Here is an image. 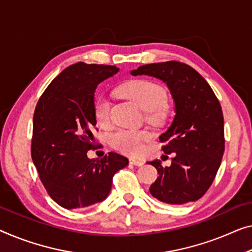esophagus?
Listing matches in <instances>:
<instances>
[{"label": "esophagus", "mask_w": 252, "mask_h": 252, "mask_svg": "<svg viewBox=\"0 0 252 252\" xmlns=\"http://www.w3.org/2000/svg\"><path fill=\"white\" fill-rule=\"evenodd\" d=\"M130 164L134 165V166H142L144 165V162L142 160H139V159H136V158H130Z\"/></svg>", "instance_id": "34e87169"}]
</instances>
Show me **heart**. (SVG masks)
I'll return each instance as SVG.
<instances>
[{
    "label": "heart",
    "mask_w": 252,
    "mask_h": 252,
    "mask_svg": "<svg viewBox=\"0 0 252 252\" xmlns=\"http://www.w3.org/2000/svg\"><path fill=\"white\" fill-rule=\"evenodd\" d=\"M119 92L136 103L142 111L149 112V118L152 120L162 118V105L166 97V93L162 86L147 79H134L123 84L119 88ZM110 99L106 96L97 97L94 104V112L99 125H107L110 120ZM152 137V133L146 130L119 129L111 134L110 142L120 152L126 155L137 156L142 153L145 144Z\"/></svg>",
    "instance_id": "heart-1"
}]
</instances>
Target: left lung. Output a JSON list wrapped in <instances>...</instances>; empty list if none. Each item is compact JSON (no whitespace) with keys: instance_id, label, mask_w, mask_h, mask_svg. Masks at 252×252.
Wrapping results in <instances>:
<instances>
[{"instance_id":"1","label":"left lung","mask_w":252,"mask_h":252,"mask_svg":"<svg viewBox=\"0 0 252 252\" xmlns=\"http://www.w3.org/2000/svg\"><path fill=\"white\" fill-rule=\"evenodd\" d=\"M130 73L162 80L174 102L173 121L159 137L166 142L163 152L174 153V157L166 167L159 159L148 162L159 174L149 188L150 193L172 205L198 200L212 186L224 154V119L219 99L208 82L185 63H152Z\"/></svg>"}]
</instances>
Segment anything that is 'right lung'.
Wrapping results in <instances>:
<instances>
[{
    "label": "right lung",
    "instance_id": "add662e5",
    "mask_svg": "<svg viewBox=\"0 0 252 252\" xmlns=\"http://www.w3.org/2000/svg\"><path fill=\"white\" fill-rule=\"evenodd\" d=\"M119 70L78 62L48 85L36 105L32 158L45 189L63 208L88 207L105 200L114 174L129 164L116 153L100 159L87 156L95 147L96 88Z\"/></svg>",
    "mask_w": 252,
    "mask_h": 252
}]
</instances>
